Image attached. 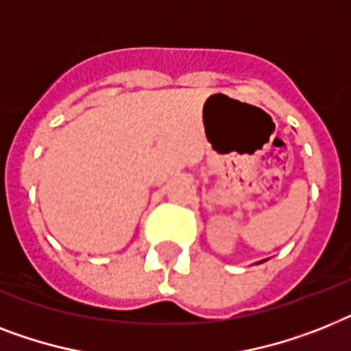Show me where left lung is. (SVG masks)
<instances>
[{"label":"left lung","mask_w":351,"mask_h":351,"mask_svg":"<svg viewBox=\"0 0 351 351\" xmlns=\"http://www.w3.org/2000/svg\"><path fill=\"white\" fill-rule=\"evenodd\" d=\"M259 263H263V261H259Z\"/></svg>","instance_id":"1"}]
</instances>
